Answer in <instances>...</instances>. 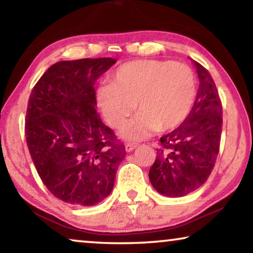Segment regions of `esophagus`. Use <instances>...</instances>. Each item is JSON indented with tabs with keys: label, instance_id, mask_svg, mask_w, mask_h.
Instances as JSON below:
<instances>
[{
	"label": "esophagus",
	"instance_id": "34e87169",
	"mask_svg": "<svg viewBox=\"0 0 253 253\" xmlns=\"http://www.w3.org/2000/svg\"><path fill=\"white\" fill-rule=\"evenodd\" d=\"M136 147H137V144H134V143H126V152H132Z\"/></svg>",
	"mask_w": 253,
	"mask_h": 253
}]
</instances>
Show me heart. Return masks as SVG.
<instances>
[{"label": "heart", "instance_id": "b5f03b06", "mask_svg": "<svg viewBox=\"0 0 253 253\" xmlns=\"http://www.w3.org/2000/svg\"><path fill=\"white\" fill-rule=\"evenodd\" d=\"M109 81L96 89V100L110 126H122L136 103L139 110L122 129L127 139L175 129L189 116L196 100V76L182 62L132 61L117 68Z\"/></svg>", "mask_w": 253, "mask_h": 253}]
</instances>
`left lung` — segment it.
Instances as JSON below:
<instances>
[{"mask_svg":"<svg viewBox=\"0 0 253 253\" xmlns=\"http://www.w3.org/2000/svg\"><path fill=\"white\" fill-rule=\"evenodd\" d=\"M199 78L196 101L189 116L160 138L157 159L148 176L153 188L168 197H183L207 181L219 154L222 105L212 76L193 61Z\"/></svg>","mask_w":253,"mask_h":253,"instance_id":"1","label":"left lung"}]
</instances>
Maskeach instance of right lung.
Listing matches in <instances>:
<instances>
[{"mask_svg": "<svg viewBox=\"0 0 253 253\" xmlns=\"http://www.w3.org/2000/svg\"><path fill=\"white\" fill-rule=\"evenodd\" d=\"M115 58L51 65L31 92L26 143L46 188L64 203L93 206L114 188L126 147L95 109L94 84Z\"/></svg>", "mask_w": 253, "mask_h": 253, "instance_id": "add662e5", "label": "right lung"}]
</instances>
